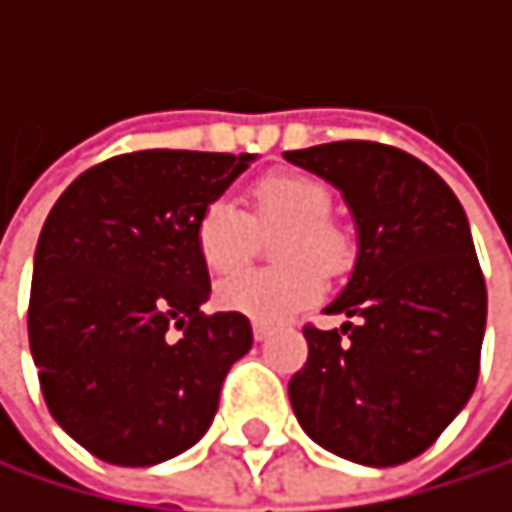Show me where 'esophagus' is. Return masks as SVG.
Listing matches in <instances>:
<instances>
[{
    "instance_id": "esophagus-1",
    "label": "esophagus",
    "mask_w": 512,
    "mask_h": 512,
    "mask_svg": "<svg viewBox=\"0 0 512 512\" xmlns=\"http://www.w3.org/2000/svg\"><path fill=\"white\" fill-rule=\"evenodd\" d=\"M252 332H255V341H266L269 338V326L266 323H255Z\"/></svg>"
}]
</instances>
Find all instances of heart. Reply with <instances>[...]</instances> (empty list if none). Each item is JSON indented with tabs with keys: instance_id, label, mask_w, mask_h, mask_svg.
Here are the masks:
<instances>
[{
	"instance_id": "b5f03b06",
	"label": "heart",
	"mask_w": 512,
	"mask_h": 512,
	"mask_svg": "<svg viewBox=\"0 0 512 512\" xmlns=\"http://www.w3.org/2000/svg\"><path fill=\"white\" fill-rule=\"evenodd\" d=\"M252 219L228 198L204 204L195 222V246L204 266L216 275L240 269L255 249V228H281L272 257L281 260L269 269H249L219 284V305L252 320H284L323 293V275H338L353 260L350 234L329 219L332 192L293 171L266 174L249 189Z\"/></svg>"
}]
</instances>
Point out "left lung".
I'll list each match as a JSON object with an SVG mask.
<instances>
[{"mask_svg": "<svg viewBox=\"0 0 512 512\" xmlns=\"http://www.w3.org/2000/svg\"><path fill=\"white\" fill-rule=\"evenodd\" d=\"M353 210L356 269L326 314L305 326L308 361L287 391L302 430L361 465L424 454L468 403L486 329V281L465 210L421 159L379 142L287 151Z\"/></svg>", "mask_w": 512, "mask_h": 512, "instance_id": "left-lung-1", "label": "left lung"}]
</instances>
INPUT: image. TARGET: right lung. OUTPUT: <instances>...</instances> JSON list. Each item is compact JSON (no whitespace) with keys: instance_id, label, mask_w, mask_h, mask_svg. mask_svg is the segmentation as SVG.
<instances>
[{"instance_id":"1","label":"right lung","mask_w":512,"mask_h":512,"mask_svg":"<svg viewBox=\"0 0 512 512\" xmlns=\"http://www.w3.org/2000/svg\"><path fill=\"white\" fill-rule=\"evenodd\" d=\"M249 154L136 151L82 171L50 210L29 347L50 415L97 460L156 465L192 448L252 350L246 314H204L195 222Z\"/></svg>"}]
</instances>
